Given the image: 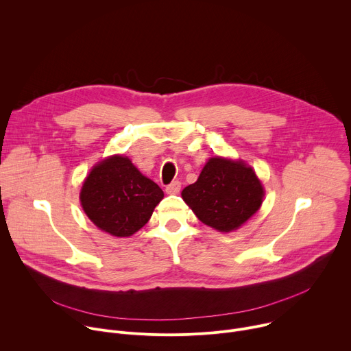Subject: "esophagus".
<instances>
[{
  "instance_id": "obj_1",
  "label": "esophagus",
  "mask_w": 351,
  "mask_h": 351,
  "mask_svg": "<svg viewBox=\"0 0 351 351\" xmlns=\"http://www.w3.org/2000/svg\"><path fill=\"white\" fill-rule=\"evenodd\" d=\"M165 191L168 193V194H178L179 191H180V182H178V180H175V182H172V183H169L168 186H167V189H165Z\"/></svg>"
}]
</instances>
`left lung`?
I'll return each mask as SVG.
<instances>
[{"instance_id": "left-lung-1", "label": "left lung", "mask_w": 351, "mask_h": 351, "mask_svg": "<svg viewBox=\"0 0 351 351\" xmlns=\"http://www.w3.org/2000/svg\"><path fill=\"white\" fill-rule=\"evenodd\" d=\"M182 197L203 223L232 232L260 210L264 187L253 168L243 161L214 157L197 182L183 189Z\"/></svg>"}]
</instances>
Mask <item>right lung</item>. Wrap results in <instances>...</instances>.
<instances>
[{
	"label": "right lung",
	"mask_w": 351,
	"mask_h": 351,
	"mask_svg": "<svg viewBox=\"0 0 351 351\" xmlns=\"http://www.w3.org/2000/svg\"><path fill=\"white\" fill-rule=\"evenodd\" d=\"M162 198L160 186L123 156L98 162L80 190V203L90 221L117 237H128L141 229Z\"/></svg>",
	"instance_id": "obj_1"
}]
</instances>
